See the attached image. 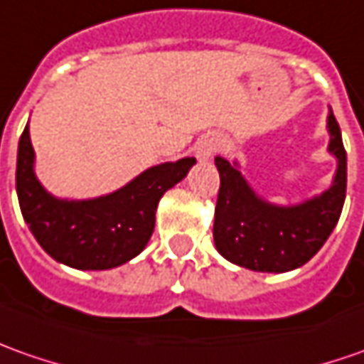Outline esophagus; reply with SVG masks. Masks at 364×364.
<instances>
[{
  "label": "esophagus",
  "mask_w": 364,
  "mask_h": 364,
  "mask_svg": "<svg viewBox=\"0 0 364 364\" xmlns=\"http://www.w3.org/2000/svg\"><path fill=\"white\" fill-rule=\"evenodd\" d=\"M221 149V141L218 136H207L197 146V159L199 161H209Z\"/></svg>",
  "instance_id": "esophagus-1"
}]
</instances>
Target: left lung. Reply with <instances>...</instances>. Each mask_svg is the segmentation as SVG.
<instances>
[{
  "label": "left lung",
  "mask_w": 364,
  "mask_h": 364,
  "mask_svg": "<svg viewBox=\"0 0 364 364\" xmlns=\"http://www.w3.org/2000/svg\"><path fill=\"white\" fill-rule=\"evenodd\" d=\"M331 144L338 167L331 189L300 205L280 207L259 199L235 163L215 159L220 193L213 240L221 256L254 272H290L304 266L328 240L346 197V151L341 127L328 114Z\"/></svg>",
  "instance_id": "8db88e82"
}]
</instances>
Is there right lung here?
<instances>
[{"instance_id":"obj_1","label":"right lung","mask_w":364,"mask_h":364,"mask_svg":"<svg viewBox=\"0 0 364 364\" xmlns=\"http://www.w3.org/2000/svg\"><path fill=\"white\" fill-rule=\"evenodd\" d=\"M185 157L141 173L114 193L88 199H56L33 175V146L28 127L18 144L19 209L46 254L70 268L108 269L139 256L155 230L159 199L193 167Z\"/></svg>"}]
</instances>
